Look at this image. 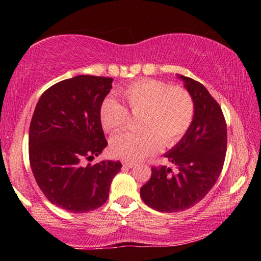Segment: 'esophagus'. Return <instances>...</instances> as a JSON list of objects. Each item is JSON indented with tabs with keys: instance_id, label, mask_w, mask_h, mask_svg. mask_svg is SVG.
I'll list each match as a JSON object with an SVG mask.
<instances>
[{
	"instance_id": "1",
	"label": "esophagus",
	"mask_w": 261,
	"mask_h": 261,
	"mask_svg": "<svg viewBox=\"0 0 261 261\" xmlns=\"http://www.w3.org/2000/svg\"><path fill=\"white\" fill-rule=\"evenodd\" d=\"M122 164H123V166H126V167H134L135 166V163H133V162H128V160H123L122 162Z\"/></svg>"
}]
</instances>
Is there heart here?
<instances>
[{"label": "heart", "instance_id": "heart-1", "mask_svg": "<svg viewBox=\"0 0 261 261\" xmlns=\"http://www.w3.org/2000/svg\"><path fill=\"white\" fill-rule=\"evenodd\" d=\"M128 109L115 98H106L99 109L103 128L109 133L123 129L129 112L138 115L137 132L116 135L110 151L119 158L137 162L154 154L163 145H176L187 134L195 119V99L187 89L166 82L145 78L133 82L120 91Z\"/></svg>", "mask_w": 261, "mask_h": 261}]
</instances>
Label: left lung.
Here are the masks:
<instances>
[{"label":"left lung","instance_id":"obj_1","mask_svg":"<svg viewBox=\"0 0 261 261\" xmlns=\"http://www.w3.org/2000/svg\"><path fill=\"white\" fill-rule=\"evenodd\" d=\"M178 77L196 106L191 127L165 155L178 172L152 166L151 178L140 189L142 201L162 213L181 212L204 198L222 171L227 151V124L220 105L199 82Z\"/></svg>","mask_w":261,"mask_h":261}]
</instances>
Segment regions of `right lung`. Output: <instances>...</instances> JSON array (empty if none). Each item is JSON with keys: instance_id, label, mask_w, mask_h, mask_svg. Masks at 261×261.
<instances>
[{"instance_id": "1", "label": "right lung", "mask_w": 261, "mask_h": 261, "mask_svg": "<svg viewBox=\"0 0 261 261\" xmlns=\"http://www.w3.org/2000/svg\"><path fill=\"white\" fill-rule=\"evenodd\" d=\"M112 83L89 74L59 82L41 95L32 116V172L45 197L67 212L88 213L105 204L122 167L112 160L85 165L108 145L99 109Z\"/></svg>"}]
</instances>
